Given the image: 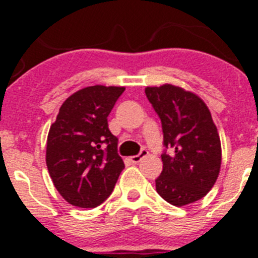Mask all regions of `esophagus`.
Masks as SVG:
<instances>
[{
  "label": "esophagus",
  "mask_w": 258,
  "mask_h": 258,
  "mask_svg": "<svg viewBox=\"0 0 258 258\" xmlns=\"http://www.w3.org/2000/svg\"><path fill=\"white\" fill-rule=\"evenodd\" d=\"M147 155H149V151L143 149V150H141V152L138 155H134V156H132L131 161H132V163H134V164H138L141 160H142L143 157L147 156Z\"/></svg>",
  "instance_id": "esophagus-1"
}]
</instances>
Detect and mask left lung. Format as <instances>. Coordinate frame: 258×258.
I'll return each instance as SVG.
<instances>
[{
    "instance_id": "1",
    "label": "left lung",
    "mask_w": 258,
    "mask_h": 258,
    "mask_svg": "<svg viewBox=\"0 0 258 258\" xmlns=\"http://www.w3.org/2000/svg\"><path fill=\"white\" fill-rule=\"evenodd\" d=\"M163 127V170L157 194L175 207L198 202L213 187L221 168V142L208 107L178 86L145 89ZM169 149L170 153H166Z\"/></svg>"
}]
</instances>
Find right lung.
<instances>
[{
    "instance_id": "right-lung-1",
    "label": "right lung",
    "mask_w": 258,
    "mask_h": 258,
    "mask_svg": "<svg viewBox=\"0 0 258 258\" xmlns=\"http://www.w3.org/2000/svg\"><path fill=\"white\" fill-rule=\"evenodd\" d=\"M125 88L95 85L68 97L50 126L46 165L52 183L70 204L95 208L113 191L124 161L108 117Z\"/></svg>"
}]
</instances>
